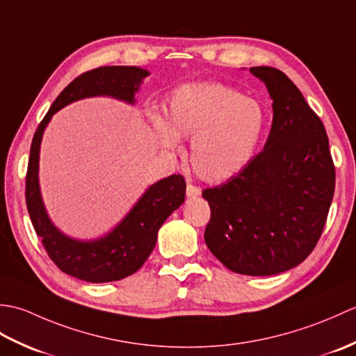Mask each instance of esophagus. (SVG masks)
Here are the masks:
<instances>
[{"instance_id": "1", "label": "esophagus", "mask_w": 356, "mask_h": 356, "mask_svg": "<svg viewBox=\"0 0 356 356\" xmlns=\"http://www.w3.org/2000/svg\"><path fill=\"white\" fill-rule=\"evenodd\" d=\"M200 193H202V190L199 186H195L193 184L186 185V195H188V197H197V195H200Z\"/></svg>"}]
</instances>
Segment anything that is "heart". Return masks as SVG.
<instances>
[{
    "label": "heart",
    "mask_w": 356,
    "mask_h": 356,
    "mask_svg": "<svg viewBox=\"0 0 356 356\" xmlns=\"http://www.w3.org/2000/svg\"><path fill=\"white\" fill-rule=\"evenodd\" d=\"M162 147L177 148V138L193 139L190 162L211 184L225 182L251 162L266 128L263 105L225 84H190L174 92L166 124L153 120Z\"/></svg>",
    "instance_id": "heart-1"
}]
</instances>
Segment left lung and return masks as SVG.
<instances>
[{"label":"left lung","mask_w":356,"mask_h":356,"mask_svg":"<svg viewBox=\"0 0 356 356\" xmlns=\"http://www.w3.org/2000/svg\"><path fill=\"white\" fill-rule=\"evenodd\" d=\"M272 97L261 153L228 182L202 193L211 208L209 251L232 272L274 275L307 259L318 243L335 191V166L321 119L274 67H252Z\"/></svg>","instance_id":"left-lung-1"}]
</instances>
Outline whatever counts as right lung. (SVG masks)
Returning a JSON list of instances; mask_svg holds the SVG:
<instances>
[{
	"label": "right lung",
	"instance_id": "1",
	"mask_svg": "<svg viewBox=\"0 0 356 356\" xmlns=\"http://www.w3.org/2000/svg\"><path fill=\"white\" fill-rule=\"evenodd\" d=\"M148 74L147 70L133 65L97 67L82 73L51 104L47 115L36 128L30 147L26 176V203L30 220L51 261L65 274L84 282L107 283L134 274L153 252L157 232L163 222L184 203L186 184L180 174L159 180L148 188L124 220L105 237L92 241L70 238L51 223L42 203L38 180L42 134L58 110L84 97L110 96L134 104V93Z\"/></svg>",
	"mask_w": 356,
	"mask_h": 356
}]
</instances>
